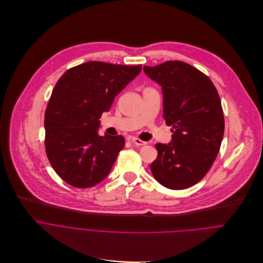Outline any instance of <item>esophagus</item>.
Returning <instances> with one entry per match:
<instances>
[{
    "label": "esophagus",
    "mask_w": 263,
    "mask_h": 263,
    "mask_svg": "<svg viewBox=\"0 0 263 263\" xmlns=\"http://www.w3.org/2000/svg\"><path fill=\"white\" fill-rule=\"evenodd\" d=\"M130 142H132L134 145H136V146H143V145L146 144V142H144V141H142V140H140V139H138V138H132V139H130Z\"/></svg>",
    "instance_id": "1"
}]
</instances>
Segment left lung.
<instances>
[{
  "mask_svg": "<svg viewBox=\"0 0 263 263\" xmlns=\"http://www.w3.org/2000/svg\"><path fill=\"white\" fill-rule=\"evenodd\" d=\"M144 72L162 87L164 118L172 126V140L157 143L153 177L171 190L199 182L213 166L224 136V115L219 93L204 73L190 64L168 61Z\"/></svg>",
  "mask_w": 263,
  "mask_h": 263,
  "instance_id": "obj_1",
  "label": "left lung"
}]
</instances>
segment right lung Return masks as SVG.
<instances>
[{"mask_svg":"<svg viewBox=\"0 0 263 263\" xmlns=\"http://www.w3.org/2000/svg\"><path fill=\"white\" fill-rule=\"evenodd\" d=\"M141 70V65L90 61L68 69L57 82L45 111V151L68 184L91 187L109 175L125 140L99 136V118Z\"/></svg>","mask_w":263,"mask_h":263,"instance_id":"add662e5","label":"right lung"}]
</instances>
